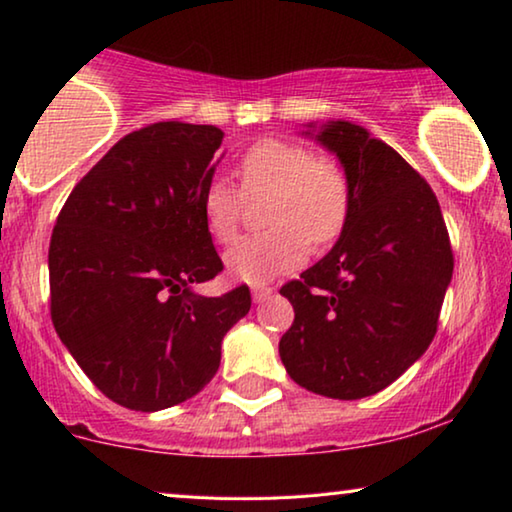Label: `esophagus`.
<instances>
[{"label":"esophagus","instance_id":"1","mask_svg":"<svg viewBox=\"0 0 512 512\" xmlns=\"http://www.w3.org/2000/svg\"><path fill=\"white\" fill-rule=\"evenodd\" d=\"M269 295H271L269 286H260V283H257V286H252V300L255 302H264Z\"/></svg>","mask_w":512,"mask_h":512}]
</instances>
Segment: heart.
<instances>
[{
  "mask_svg": "<svg viewBox=\"0 0 512 512\" xmlns=\"http://www.w3.org/2000/svg\"><path fill=\"white\" fill-rule=\"evenodd\" d=\"M241 190L231 181L212 179L200 210L219 243L234 241L243 217V196H269L267 234L241 238L226 250L224 264L234 278L262 283L288 274L307 257L309 243L326 248L342 234L349 215V184L340 165L314 158L307 146L283 139H262L243 153Z\"/></svg>",
  "mask_w": 512,
  "mask_h": 512,
  "instance_id": "1",
  "label": "heart"
}]
</instances>
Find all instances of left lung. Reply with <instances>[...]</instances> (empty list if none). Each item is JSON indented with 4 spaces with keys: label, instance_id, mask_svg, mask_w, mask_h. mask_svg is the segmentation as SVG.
Here are the masks:
<instances>
[{
    "label": "left lung",
    "instance_id": "8db88e82",
    "mask_svg": "<svg viewBox=\"0 0 512 512\" xmlns=\"http://www.w3.org/2000/svg\"><path fill=\"white\" fill-rule=\"evenodd\" d=\"M302 134L338 158L349 215L331 252L281 288L295 321L278 354L304 390L371 397L435 338L454 274L449 234L428 181L368 129L328 120Z\"/></svg>",
    "mask_w": 512,
    "mask_h": 512
}]
</instances>
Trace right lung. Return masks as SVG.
Wrapping results in <instances>:
<instances>
[{
    "instance_id": "obj_1",
    "label": "right lung",
    "mask_w": 512,
    "mask_h": 512,
    "mask_svg": "<svg viewBox=\"0 0 512 512\" xmlns=\"http://www.w3.org/2000/svg\"><path fill=\"white\" fill-rule=\"evenodd\" d=\"M224 132L155 122L84 174L49 243L51 321L87 378L132 411L191 399L215 378L250 290L205 297L222 271L200 200Z\"/></svg>"
}]
</instances>
